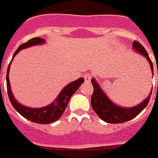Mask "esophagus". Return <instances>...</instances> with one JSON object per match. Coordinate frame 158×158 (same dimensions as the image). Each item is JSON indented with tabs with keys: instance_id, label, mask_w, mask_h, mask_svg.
<instances>
[{
	"instance_id": "1",
	"label": "esophagus",
	"mask_w": 158,
	"mask_h": 158,
	"mask_svg": "<svg viewBox=\"0 0 158 158\" xmlns=\"http://www.w3.org/2000/svg\"><path fill=\"white\" fill-rule=\"evenodd\" d=\"M91 79H92V75L90 74H86L85 75H84V79H85V82H90V80H91Z\"/></svg>"
}]
</instances>
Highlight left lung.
Listing matches in <instances>:
<instances>
[{"label":"left lung","mask_w":158,"mask_h":158,"mask_svg":"<svg viewBox=\"0 0 158 158\" xmlns=\"http://www.w3.org/2000/svg\"><path fill=\"white\" fill-rule=\"evenodd\" d=\"M132 48L134 49L136 52H138L140 55H143L146 58L150 64L152 72H153L152 62L150 60L144 47L139 42L133 41ZM91 82L94 87V93H93L92 98H91V105H92L93 109L103 121L108 123H125L134 118L146 108L152 94L151 90L148 96L143 102H141L140 103L133 107L125 108V107H122L114 103L108 98V95L102 89L100 85L98 84L94 78H92Z\"/></svg>","instance_id":"1"}]
</instances>
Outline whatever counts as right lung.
Wrapping results in <instances>:
<instances>
[{
    "label": "right lung",
    "instance_id": "1",
    "mask_svg": "<svg viewBox=\"0 0 158 158\" xmlns=\"http://www.w3.org/2000/svg\"><path fill=\"white\" fill-rule=\"evenodd\" d=\"M44 43H45V40L42 38H40V37H35V38L31 39L25 44H20L19 48L16 50V51L14 53L13 58L15 57L21 50H24V49L29 48V47L35 46V45L44 44ZM13 58H12L11 62L13 60ZM11 62L10 63L9 66H8L6 73L7 93H8L10 101L12 106L15 108V110L20 115H22L24 118H26V119H28L31 122L40 123V124H49V123L57 121L58 119L63 115L64 112L65 110L66 107L68 105L69 101L72 97V95L76 92L79 86L84 82V78H79L77 80H74V81L67 84L65 87L63 88V89L60 91L57 98L49 105L44 106L42 108H30L27 106L20 104L15 99L14 95L12 94L9 79V70Z\"/></svg>",
    "mask_w": 158,
    "mask_h": 158
}]
</instances>
